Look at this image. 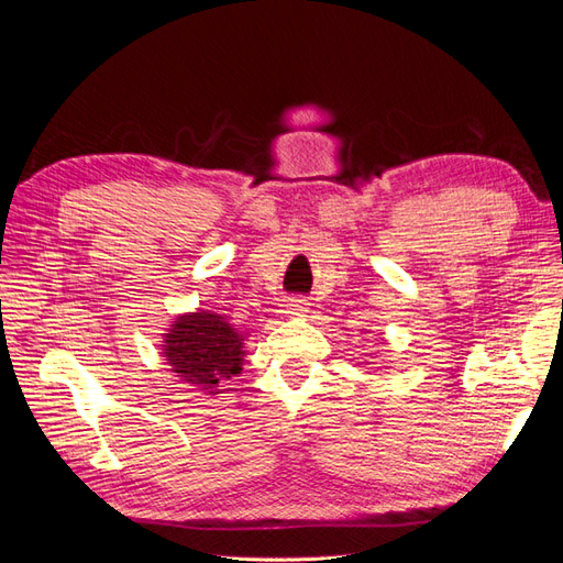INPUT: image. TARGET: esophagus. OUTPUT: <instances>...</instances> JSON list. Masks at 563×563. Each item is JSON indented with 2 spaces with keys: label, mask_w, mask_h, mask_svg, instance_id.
Masks as SVG:
<instances>
[{
  "label": "esophagus",
  "mask_w": 563,
  "mask_h": 563,
  "mask_svg": "<svg viewBox=\"0 0 563 563\" xmlns=\"http://www.w3.org/2000/svg\"><path fill=\"white\" fill-rule=\"evenodd\" d=\"M308 298H288V302H286V310H288V314H305L308 312L310 308H308Z\"/></svg>",
  "instance_id": "34e87169"
}]
</instances>
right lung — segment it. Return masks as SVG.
Instances as JSON below:
<instances>
[{"mask_svg": "<svg viewBox=\"0 0 563 563\" xmlns=\"http://www.w3.org/2000/svg\"><path fill=\"white\" fill-rule=\"evenodd\" d=\"M242 340L223 317L201 310L180 317L162 347L168 366L185 383L216 395L220 380H230L242 371Z\"/></svg>", "mask_w": 563, "mask_h": 563, "instance_id": "right-lung-1", "label": "right lung"}]
</instances>
